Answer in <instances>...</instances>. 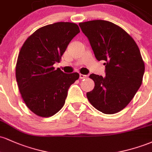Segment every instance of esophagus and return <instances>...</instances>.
Listing matches in <instances>:
<instances>
[{
	"mask_svg": "<svg viewBox=\"0 0 152 152\" xmlns=\"http://www.w3.org/2000/svg\"><path fill=\"white\" fill-rule=\"evenodd\" d=\"M86 77H87L86 75H83V74H79V78H81V79H83V78H85Z\"/></svg>",
	"mask_w": 152,
	"mask_h": 152,
	"instance_id": "esophagus-1",
	"label": "esophagus"
}]
</instances>
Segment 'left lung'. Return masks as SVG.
<instances>
[{"label":"left lung","instance_id":"obj_1","mask_svg":"<svg viewBox=\"0 0 152 152\" xmlns=\"http://www.w3.org/2000/svg\"><path fill=\"white\" fill-rule=\"evenodd\" d=\"M96 58L104 61L106 76L92 74L95 86L86 96L91 105L106 114L124 109L142 83L144 63L134 40L113 23L95 20L80 23Z\"/></svg>","mask_w":152,"mask_h":152}]
</instances>
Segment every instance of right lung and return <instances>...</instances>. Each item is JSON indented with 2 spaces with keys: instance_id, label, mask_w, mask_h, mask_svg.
<instances>
[{
  "instance_id": "right-lung-1",
  "label": "right lung",
  "mask_w": 152,
  "mask_h": 152,
  "mask_svg": "<svg viewBox=\"0 0 152 152\" xmlns=\"http://www.w3.org/2000/svg\"><path fill=\"white\" fill-rule=\"evenodd\" d=\"M79 32L76 23H55L36 30L21 47L15 77L24 102L35 114H56L65 104L69 87L79 78L78 73L65 74L53 66Z\"/></svg>"
}]
</instances>
